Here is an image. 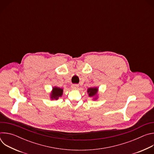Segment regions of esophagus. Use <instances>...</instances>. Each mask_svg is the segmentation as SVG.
<instances>
[{
	"instance_id": "obj_1",
	"label": "esophagus",
	"mask_w": 154,
	"mask_h": 154,
	"mask_svg": "<svg viewBox=\"0 0 154 154\" xmlns=\"http://www.w3.org/2000/svg\"><path fill=\"white\" fill-rule=\"evenodd\" d=\"M79 87V85H77V84H72V85H71V88H72V89H74V90L77 89Z\"/></svg>"
}]
</instances>
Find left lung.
<instances>
[{
	"label": "left lung",
	"mask_w": 154,
	"mask_h": 154,
	"mask_svg": "<svg viewBox=\"0 0 154 154\" xmlns=\"http://www.w3.org/2000/svg\"><path fill=\"white\" fill-rule=\"evenodd\" d=\"M98 88L97 87H93L90 88L87 90V92L88 93L89 97H93V100H97V93H98Z\"/></svg>",
	"instance_id": "8db88e82"
}]
</instances>
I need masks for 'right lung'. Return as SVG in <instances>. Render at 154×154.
<instances>
[{
  "mask_svg": "<svg viewBox=\"0 0 154 154\" xmlns=\"http://www.w3.org/2000/svg\"><path fill=\"white\" fill-rule=\"evenodd\" d=\"M63 89L59 87L54 86L52 88V90L50 94V98L52 100H57L59 97H61L63 95Z\"/></svg>",
  "mask_w": 154,
  "mask_h": 154,
  "instance_id": "1",
  "label": "right lung"
}]
</instances>
